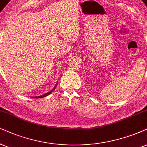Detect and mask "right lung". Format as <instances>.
<instances>
[{"label":"right lung","mask_w":147,"mask_h":147,"mask_svg":"<svg viewBox=\"0 0 147 147\" xmlns=\"http://www.w3.org/2000/svg\"><path fill=\"white\" fill-rule=\"evenodd\" d=\"M57 84H56V86H54V88H53V89H52V90H51V91L48 92V93H46V94H43V95H41V96H38V97H35V98H36V99H37V98H42V97H46V96H48V95H50V93H52V91H53V90H54V89H55V88H56V87H57Z\"/></svg>","instance_id":"obj_1"}]
</instances>
